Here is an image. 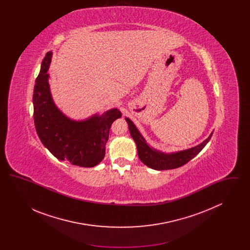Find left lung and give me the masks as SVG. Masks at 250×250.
<instances>
[{"label":"left lung","instance_id":"obj_1","mask_svg":"<svg viewBox=\"0 0 250 250\" xmlns=\"http://www.w3.org/2000/svg\"><path fill=\"white\" fill-rule=\"evenodd\" d=\"M125 121L128 124L131 137L137 145L139 158L144 165L156 170L172 169L185 165L202 151L204 146L209 143L213 135L212 132L205 141L189 149L182 150L174 153H164L156 150L146 143L141 132L136 127L134 123L129 118L125 117Z\"/></svg>","mask_w":250,"mask_h":250}]
</instances>
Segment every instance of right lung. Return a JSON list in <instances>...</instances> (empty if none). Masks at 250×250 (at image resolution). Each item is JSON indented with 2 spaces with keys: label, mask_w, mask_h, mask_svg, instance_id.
I'll list each match as a JSON object with an SVG mask.
<instances>
[{
  "label": "right lung",
  "mask_w": 250,
  "mask_h": 250,
  "mask_svg": "<svg viewBox=\"0 0 250 250\" xmlns=\"http://www.w3.org/2000/svg\"><path fill=\"white\" fill-rule=\"evenodd\" d=\"M52 52L48 51L41 64L34 89V120L37 135L48 151L59 160L72 165L92 167L98 165L106 153L111 124L122 117L114 107L95 113L85 120L67 117L53 101L48 83V68Z\"/></svg>",
  "instance_id": "1"
}]
</instances>
